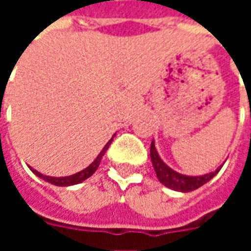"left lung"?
Listing matches in <instances>:
<instances>
[{
	"label": "left lung",
	"instance_id": "8db88e82",
	"mask_svg": "<svg viewBox=\"0 0 251 251\" xmlns=\"http://www.w3.org/2000/svg\"><path fill=\"white\" fill-rule=\"evenodd\" d=\"M151 160H152L153 168H154V172L157 175L160 183H163L168 188L180 191V192H189V191L199 188L203 184H205L208 180L212 179L222 168L221 165L215 172L203 175V176H185V175L177 174V172H175L174 169L169 168L168 165L160 158L153 141L151 144Z\"/></svg>",
	"mask_w": 251,
	"mask_h": 251
}]
</instances>
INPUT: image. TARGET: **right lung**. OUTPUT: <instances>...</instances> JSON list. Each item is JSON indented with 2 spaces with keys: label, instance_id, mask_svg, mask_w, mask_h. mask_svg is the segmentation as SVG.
Wrapping results in <instances>:
<instances>
[{
  "label": "right lung",
  "instance_id": "1",
  "mask_svg": "<svg viewBox=\"0 0 251 251\" xmlns=\"http://www.w3.org/2000/svg\"><path fill=\"white\" fill-rule=\"evenodd\" d=\"M111 141H113V138L110 140L106 145H104V148L102 149V152L99 153L98 157L94 160L93 163L88 165L87 168L83 169V171H80V172H77V174L75 175H71V176H66V177H51V176H46V175H41L40 172H37L36 169H32V172L35 175H37L39 177H41V179H44L46 181H48V183H51V184L53 185H59V187H67V185H74V184H77V183H82L83 180L88 179L91 175L98 169L99 164H100V160H102V157H103L104 152L109 149V145L111 144Z\"/></svg>",
  "mask_w": 251,
  "mask_h": 251
}]
</instances>
